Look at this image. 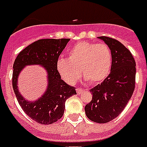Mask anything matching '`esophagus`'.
<instances>
[{
	"instance_id": "esophagus-1",
	"label": "esophagus",
	"mask_w": 147,
	"mask_h": 147,
	"mask_svg": "<svg viewBox=\"0 0 147 147\" xmlns=\"http://www.w3.org/2000/svg\"><path fill=\"white\" fill-rule=\"evenodd\" d=\"M77 90V93H78V94H80V92H82V91H83V89H80V88H77V90Z\"/></svg>"
}]
</instances>
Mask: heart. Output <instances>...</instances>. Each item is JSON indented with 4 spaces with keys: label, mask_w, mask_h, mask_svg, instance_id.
I'll use <instances>...</instances> for the list:
<instances>
[{
    "label": "heart",
    "mask_w": 147,
    "mask_h": 147,
    "mask_svg": "<svg viewBox=\"0 0 147 147\" xmlns=\"http://www.w3.org/2000/svg\"><path fill=\"white\" fill-rule=\"evenodd\" d=\"M111 64L112 55L107 45L80 42L69 51L67 59L57 60L56 69L61 78L70 85L77 83L80 70L84 80L96 83L108 77Z\"/></svg>",
    "instance_id": "heart-1"
}]
</instances>
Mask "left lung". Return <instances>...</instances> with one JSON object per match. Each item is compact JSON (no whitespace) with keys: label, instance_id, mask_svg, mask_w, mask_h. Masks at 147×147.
I'll use <instances>...</instances> for the list:
<instances>
[{"label":"left lung","instance_id":"1","mask_svg":"<svg viewBox=\"0 0 147 147\" xmlns=\"http://www.w3.org/2000/svg\"><path fill=\"white\" fill-rule=\"evenodd\" d=\"M98 38L111 50L112 64L109 76L90 90L92 98L85 111L89 119L103 124L118 117L131 99L135 88L136 63L131 51L120 42L106 36Z\"/></svg>","mask_w":147,"mask_h":147}]
</instances>
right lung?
Here are the masks:
<instances>
[{
  "mask_svg": "<svg viewBox=\"0 0 147 147\" xmlns=\"http://www.w3.org/2000/svg\"><path fill=\"white\" fill-rule=\"evenodd\" d=\"M69 38H45L34 42L21 51L13 64V89L19 104L27 115L42 124H51L62 118L65 102L76 95L74 86L61 80L56 69L60 55L65 49ZM41 65L48 74V86L42 96L36 101H28L18 90V77L28 65Z\"/></svg>",
  "mask_w": 147,
  "mask_h": 147,
  "instance_id": "obj_1",
  "label": "right lung"
}]
</instances>
